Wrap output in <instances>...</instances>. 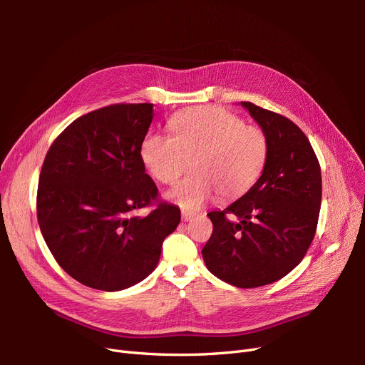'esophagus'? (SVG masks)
Here are the masks:
<instances>
[{
  "mask_svg": "<svg viewBox=\"0 0 365 365\" xmlns=\"http://www.w3.org/2000/svg\"><path fill=\"white\" fill-rule=\"evenodd\" d=\"M181 216H182V220H185V222H189V220H192L196 216V213L195 212H189V210H182Z\"/></svg>",
  "mask_w": 365,
  "mask_h": 365,
  "instance_id": "34e87169",
  "label": "esophagus"
}]
</instances>
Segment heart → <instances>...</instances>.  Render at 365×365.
Segmentation results:
<instances>
[{
    "instance_id": "1",
    "label": "heart",
    "mask_w": 365,
    "mask_h": 365,
    "mask_svg": "<svg viewBox=\"0 0 365 365\" xmlns=\"http://www.w3.org/2000/svg\"><path fill=\"white\" fill-rule=\"evenodd\" d=\"M172 135L149 134L141 160L153 178L173 184L192 165V173L168 193V200L195 210L216 192L236 200L257 182L268 160L264 132L219 106L184 109L169 120Z\"/></svg>"
}]
</instances>
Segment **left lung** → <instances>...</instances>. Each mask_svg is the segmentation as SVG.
<instances>
[{
  "instance_id": "1",
  "label": "left lung",
  "mask_w": 365,
  "mask_h": 365,
  "mask_svg": "<svg viewBox=\"0 0 365 365\" xmlns=\"http://www.w3.org/2000/svg\"><path fill=\"white\" fill-rule=\"evenodd\" d=\"M268 138L257 182L222 212L207 213V269L237 288H259L289 274L311 247L322 207V169L303 130L289 118L240 102Z\"/></svg>"
}]
</instances>
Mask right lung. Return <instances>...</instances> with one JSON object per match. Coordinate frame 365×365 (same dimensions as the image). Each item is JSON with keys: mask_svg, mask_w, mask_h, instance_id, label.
<instances>
[{"mask_svg": "<svg viewBox=\"0 0 365 365\" xmlns=\"http://www.w3.org/2000/svg\"><path fill=\"white\" fill-rule=\"evenodd\" d=\"M152 103H118L88 113L53 141L38 185V222L61 268L98 291L130 288L157 268L181 212L157 200L141 160Z\"/></svg>", "mask_w": 365, "mask_h": 365, "instance_id": "add662e5", "label": "right lung"}]
</instances>
